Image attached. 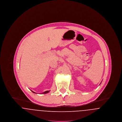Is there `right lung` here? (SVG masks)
I'll return each mask as SVG.
<instances>
[{
	"mask_svg": "<svg viewBox=\"0 0 122 122\" xmlns=\"http://www.w3.org/2000/svg\"><path fill=\"white\" fill-rule=\"evenodd\" d=\"M31 91L33 93H36V92H33L32 91H31ZM49 92V91H46V92H43V93H42L41 94H46V93H48Z\"/></svg>",
	"mask_w": 122,
	"mask_h": 122,
	"instance_id": "1",
	"label": "right lung"
}]
</instances>
